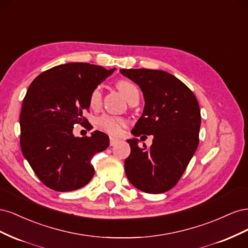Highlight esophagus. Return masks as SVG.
I'll list each match as a JSON object with an SVG mask.
<instances>
[{
    "label": "esophagus",
    "mask_w": 248,
    "mask_h": 248,
    "mask_svg": "<svg viewBox=\"0 0 248 248\" xmlns=\"http://www.w3.org/2000/svg\"><path fill=\"white\" fill-rule=\"evenodd\" d=\"M119 142V140L118 139H115V138H110L109 139V145L110 146H115V145H117Z\"/></svg>",
    "instance_id": "esophagus-1"
}]
</instances>
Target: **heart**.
I'll return each instance as SVG.
<instances>
[{"instance_id": "b5f03b06", "label": "heart", "mask_w": 248, "mask_h": 248, "mask_svg": "<svg viewBox=\"0 0 248 248\" xmlns=\"http://www.w3.org/2000/svg\"><path fill=\"white\" fill-rule=\"evenodd\" d=\"M117 86L120 90H121L122 93L125 95V97L128 100L132 98L133 96L140 94L138 87L129 80H125V79L120 80L118 81ZM101 100H102V89L100 86H96L92 90L91 93H90V97H89L90 106L94 108H98L100 106ZM96 124L99 129L108 133L109 136L118 137L123 132L124 127L126 126V120L120 117L104 114L97 119Z\"/></svg>"}]
</instances>
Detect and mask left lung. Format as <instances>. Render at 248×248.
Wrapping results in <instances>:
<instances>
[{
  "label": "left lung",
  "mask_w": 248,
  "mask_h": 248,
  "mask_svg": "<svg viewBox=\"0 0 248 248\" xmlns=\"http://www.w3.org/2000/svg\"><path fill=\"white\" fill-rule=\"evenodd\" d=\"M120 72L140 86L145 98L144 112L132 133L153 136L149 148L140 147L138 139L127 140L131 152L124 163L126 176L144 192L169 191L179 182L199 146L201 110L197 97L166 71L142 68Z\"/></svg>",
  "instance_id": "1"
}]
</instances>
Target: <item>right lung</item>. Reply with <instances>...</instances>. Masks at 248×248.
<instances>
[{"label":"right lung","mask_w":248,"mask_h":248,"mask_svg":"<svg viewBox=\"0 0 248 248\" xmlns=\"http://www.w3.org/2000/svg\"><path fill=\"white\" fill-rule=\"evenodd\" d=\"M89 63H67L39 74L30 85L19 117L20 148L40 181L56 191H72L94 176V154L109 145L106 133L76 138L87 127L92 90L114 72Z\"/></svg>","instance_id":"add662e5"}]
</instances>
